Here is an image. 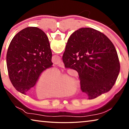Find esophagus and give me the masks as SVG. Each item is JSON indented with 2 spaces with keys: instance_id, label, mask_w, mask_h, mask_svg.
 Segmentation results:
<instances>
[{
  "instance_id": "obj_1",
  "label": "esophagus",
  "mask_w": 129,
  "mask_h": 129,
  "mask_svg": "<svg viewBox=\"0 0 129 129\" xmlns=\"http://www.w3.org/2000/svg\"><path fill=\"white\" fill-rule=\"evenodd\" d=\"M58 67H61V68H64V63H63L62 62H61L60 63H59V64H58Z\"/></svg>"
}]
</instances>
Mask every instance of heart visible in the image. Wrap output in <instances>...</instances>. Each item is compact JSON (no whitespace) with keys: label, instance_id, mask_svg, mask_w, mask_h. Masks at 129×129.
Instances as JSON below:
<instances>
[{"label":"heart","instance_id":"heart-1","mask_svg":"<svg viewBox=\"0 0 129 129\" xmlns=\"http://www.w3.org/2000/svg\"><path fill=\"white\" fill-rule=\"evenodd\" d=\"M78 82L69 76L59 77L54 70H46L39 76L36 83V93L40 98L64 97L71 94L75 90V85Z\"/></svg>","mask_w":129,"mask_h":129}]
</instances>
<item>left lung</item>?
<instances>
[{
	"label": "left lung",
	"mask_w": 129,
	"mask_h": 129,
	"mask_svg": "<svg viewBox=\"0 0 129 129\" xmlns=\"http://www.w3.org/2000/svg\"><path fill=\"white\" fill-rule=\"evenodd\" d=\"M52 56L48 38L40 28L27 27L18 32L11 41L6 57L14 88L25 94L41 73L53 65Z\"/></svg>",
	"instance_id": "8db88e82"
}]
</instances>
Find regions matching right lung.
Masks as SVG:
<instances>
[{
	"mask_svg": "<svg viewBox=\"0 0 129 129\" xmlns=\"http://www.w3.org/2000/svg\"><path fill=\"white\" fill-rule=\"evenodd\" d=\"M62 61L65 68L77 72L81 89L89 100L110 90L120 71L119 58L112 41L90 28H81L71 35Z\"/></svg>",
	"mask_w": 129,
	"mask_h": 129,
	"instance_id": "1",
	"label": "right lung"
}]
</instances>
